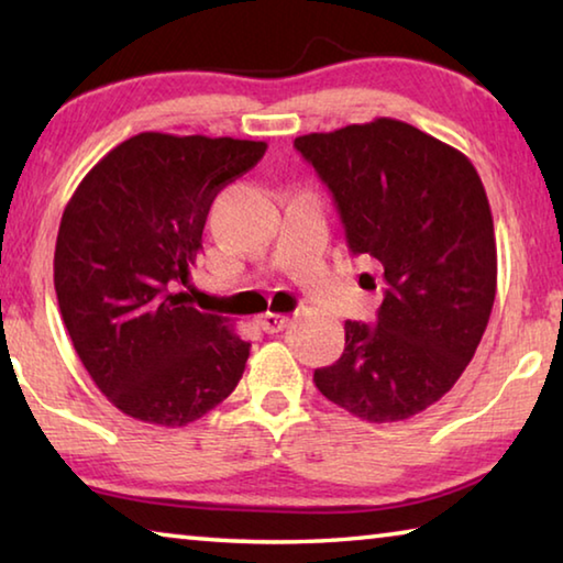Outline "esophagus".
<instances>
[{
	"instance_id": "34e87169",
	"label": "esophagus",
	"mask_w": 563,
	"mask_h": 563,
	"mask_svg": "<svg viewBox=\"0 0 563 563\" xmlns=\"http://www.w3.org/2000/svg\"><path fill=\"white\" fill-rule=\"evenodd\" d=\"M290 318L288 316H278V312H265V316L258 318V325L265 330V332H280L288 328Z\"/></svg>"
}]
</instances>
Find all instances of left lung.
I'll return each instance as SVG.
<instances>
[{"label": "left lung", "instance_id": "1", "mask_svg": "<svg viewBox=\"0 0 563 563\" xmlns=\"http://www.w3.org/2000/svg\"><path fill=\"white\" fill-rule=\"evenodd\" d=\"M335 198L352 255L383 268L377 325L345 322V350L316 369L330 402L399 422L454 387L487 330L497 241L487 190L460 151L397 119L295 139ZM360 280H369L362 273Z\"/></svg>", "mask_w": 563, "mask_h": 563}]
</instances>
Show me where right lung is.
<instances>
[{
    "label": "right lung",
    "mask_w": 563,
    "mask_h": 563,
    "mask_svg": "<svg viewBox=\"0 0 563 563\" xmlns=\"http://www.w3.org/2000/svg\"><path fill=\"white\" fill-rule=\"evenodd\" d=\"M265 148L146 131L109 151L66 203L56 300L76 355L123 415L186 427L243 377L251 342L176 288L188 283L218 190Z\"/></svg>",
    "instance_id": "obj_1"
}]
</instances>
